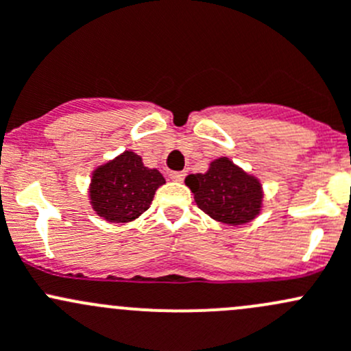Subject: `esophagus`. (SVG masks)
I'll list each match as a JSON object with an SVG mask.
<instances>
[{"label": "esophagus", "instance_id": "34e87169", "mask_svg": "<svg viewBox=\"0 0 351 351\" xmlns=\"http://www.w3.org/2000/svg\"><path fill=\"white\" fill-rule=\"evenodd\" d=\"M172 180H176V182H180V180H184V177H186V172H171L169 174Z\"/></svg>", "mask_w": 351, "mask_h": 351}]
</instances>
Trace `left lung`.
<instances>
[{
    "label": "left lung",
    "mask_w": 351,
    "mask_h": 351,
    "mask_svg": "<svg viewBox=\"0 0 351 351\" xmlns=\"http://www.w3.org/2000/svg\"><path fill=\"white\" fill-rule=\"evenodd\" d=\"M186 186L193 191L199 209L225 225L250 223L262 209L260 180L234 165L228 157L213 160L204 174L187 176Z\"/></svg>",
    "instance_id": "1"
}]
</instances>
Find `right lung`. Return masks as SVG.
Returning <instances> with one entry per match:
<instances>
[{
  "label": "right lung",
  "mask_w": 351,
  "mask_h": 351,
  "mask_svg": "<svg viewBox=\"0 0 351 351\" xmlns=\"http://www.w3.org/2000/svg\"><path fill=\"white\" fill-rule=\"evenodd\" d=\"M162 184L165 179L157 169L145 167L140 155L125 150L93 172L89 199L106 221L128 223L150 208Z\"/></svg>",
  "instance_id": "right-lung-1"
}]
</instances>
